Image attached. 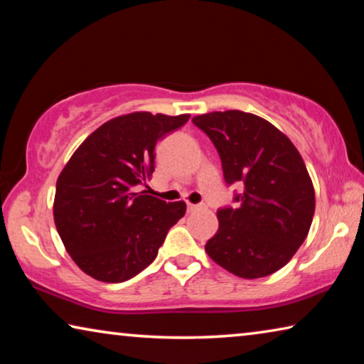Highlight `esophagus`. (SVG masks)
Listing matches in <instances>:
<instances>
[{"label":"esophagus","instance_id":"1","mask_svg":"<svg viewBox=\"0 0 364 364\" xmlns=\"http://www.w3.org/2000/svg\"><path fill=\"white\" fill-rule=\"evenodd\" d=\"M202 205H199V204H191V202H188V213H191V212H196V210H199Z\"/></svg>","mask_w":364,"mask_h":364}]
</instances>
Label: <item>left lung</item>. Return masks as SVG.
<instances>
[{"mask_svg": "<svg viewBox=\"0 0 364 364\" xmlns=\"http://www.w3.org/2000/svg\"><path fill=\"white\" fill-rule=\"evenodd\" d=\"M193 123L217 147L228 184L239 183L236 207L217 212L205 244L215 263L244 279L273 274L304 244L315 215V189L291 139L262 117L225 110Z\"/></svg>", "mask_w": 364, "mask_h": 364, "instance_id": "8db88e82", "label": "left lung"}]
</instances>
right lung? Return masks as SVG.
<instances>
[{
    "instance_id": "add662e5",
    "label": "right lung",
    "mask_w": 364,
    "mask_h": 364,
    "mask_svg": "<svg viewBox=\"0 0 364 364\" xmlns=\"http://www.w3.org/2000/svg\"><path fill=\"white\" fill-rule=\"evenodd\" d=\"M189 114L133 112L97 128L60 171L54 223L78 268L97 281L123 282L157 257L186 204L136 193L154 171L156 144Z\"/></svg>"
}]
</instances>
